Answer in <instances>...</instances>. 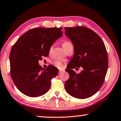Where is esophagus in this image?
<instances>
[{
  "label": "esophagus",
  "instance_id": "esophagus-1",
  "mask_svg": "<svg viewBox=\"0 0 121 121\" xmlns=\"http://www.w3.org/2000/svg\"><path fill=\"white\" fill-rule=\"evenodd\" d=\"M63 70H59V73H62V72H63Z\"/></svg>",
  "mask_w": 121,
  "mask_h": 121
}]
</instances>
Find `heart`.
I'll list each match as a JSON object with an SVG mask.
<instances>
[{"instance_id":"b5f03b06","label":"heart","mask_w":121,"mask_h":121,"mask_svg":"<svg viewBox=\"0 0 121 121\" xmlns=\"http://www.w3.org/2000/svg\"><path fill=\"white\" fill-rule=\"evenodd\" d=\"M70 44H71V43L68 42V41H65V42L62 43L63 48H65V46L68 45ZM52 48H53V47L51 46L50 48V51L52 50ZM53 65H54L55 67L59 69H62L65 67V65L63 64V63L61 62V61H59V60H55L54 62H53Z\"/></svg>"}]
</instances>
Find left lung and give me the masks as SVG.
<instances>
[{
    "mask_svg": "<svg viewBox=\"0 0 121 121\" xmlns=\"http://www.w3.org/2000/svg\"><path fill=\"white\" fill-rule=\"evenodd\" d=\"M65 29L75 52L66 70L69 78L65 82V89L74 98H89L97 92L105 81L108 63L105 45L98 35L89 28L78 26ZM80 66L83 70L78 74L72 70Z\"/></svg>",
    "mask_w": 121,
    "mask_h": 121,
    "instance_id": "obj_1",
    "label": "left lung"
}]
</instances>
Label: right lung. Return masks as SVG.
<instances>
[{"mask_svg":"<svg viewBox=\"0 0 121 121\" xmlns=\"http://www.w3.org/2000/svg\"><path fill=\"white\" fill-rule=\"evenodd\" d=\"M62 28H36L29 30L12 46L10 72L15 85L22 93L38 97L50 89L51 81L58 74L52 65L42 69L38 61L48 56L53 43L62 35Z\"/></svg>","mask_w":121,"mask_h":121,"instance_id":"right-lung-1","label":"right lung"}]
</instances>
